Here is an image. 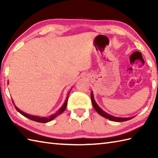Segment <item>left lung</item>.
<instances>
[{"instance_id":"left-lung-1","label":"left lung","mask_w":158,"mask_h":158,"mask_svg":"<svg viewBox=\"0 0 158 158\" xmlns=\"http://www.w3.org/2000/svg\"><path fill=\"white\" fill-rule=\"evenodd\" d=\"M91 100H92V105L94 106V109L96 110V112L98 113L99 115H100L104 117H105V118H106V119L113 121V122H126V121L130 120V119L133 118V117H126V118H123V117H114V116H112L110 115H109L108 113H106L105 111H103V110L101 109H100V107L98 106V105H97V104L96 103L94 99L92 92H91Z\"/></svg>"}]
</instances>
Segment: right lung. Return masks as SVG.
<instances>
[{"mask_svg":"<svg viewBox=\"0 0 158 158\" xmlns=\"http://www.w3.org/2000/svg\"><path fill=\"white\" fill-rule=\"evenodd\" d=\"M69 94H70V92L69 93ZM68 98H69V96L67 97L66 100H65L64 104L61 108H60L58 110V111L56 112L55 114H53V115L50 116L49 118H48V117H37V116H33V115H28V114H26L25 113L22 112V110H20L18 108H17L15 106V108L19 113H21L22 115H23V116L26 117H27V118H28L30 119H31L32 121H35V122H39V123H47V122H50V121H51V120L55 118V117H56L57 116H58L59 115H60V114L62 113L64 111V110L66 109V105H67V101H68ZM12 101H13V100H12Z\"/></svg>","mask_w":158,"mask_h":158,"instance_id":"right-lung-1","label":"right lung"}]
</instances>
